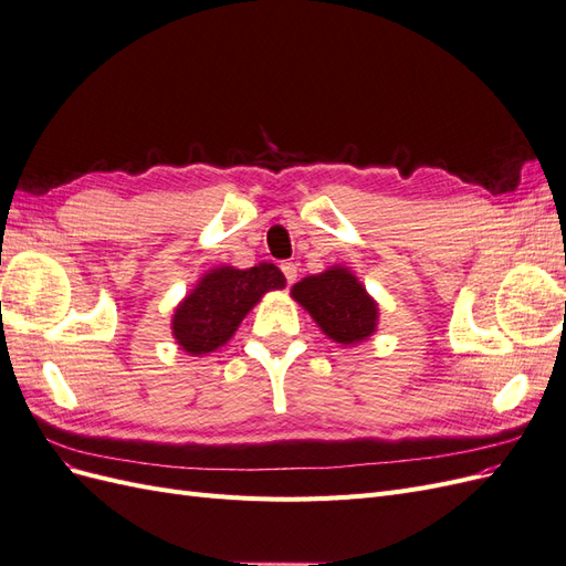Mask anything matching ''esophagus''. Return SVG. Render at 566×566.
Segmentation results:
<instances>
[{"label":"esophagus","mask_w":566,"mask_h":566,"mask_svg":"<svg viewBox=\"0 0 566 566\" xmlns=\"http://www.w3.org/2000/svg\"><path fill=\"white\" fill-rule=\"evenodd\" d=\"M281 271H283V276H285L287 283H295V279H297V264L295 262H283Z\"/></svg>","instance_id":"34e87169"}]
</instances>
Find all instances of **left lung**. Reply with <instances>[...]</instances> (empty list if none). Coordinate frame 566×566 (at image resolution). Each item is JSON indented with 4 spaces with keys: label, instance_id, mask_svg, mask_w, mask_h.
Wrapping results in <instances>:
<instances>
[{
    "label": "left lung",
    "instance_id": "8db88e82",
    "mask_svg": "<svg viewBox=\"0 0 566 566\" xmlns=\"http://www.w3.org/2000/svg\"><path fill=\"white\" fill-rule=\"evenodd\" d=\"M293 297L314 316L325 335L342 345L361 342L375 331L378 306L347 269H331L300 281Z\"/></svg>",
    "mask_w": 566,
    "mask_h": 566
}]
</instances>
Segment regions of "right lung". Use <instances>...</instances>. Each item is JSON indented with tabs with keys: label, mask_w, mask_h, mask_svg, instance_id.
<instances>
[{
	"label": "right lung",
	"mask_w": 566,
	"mask_h": 566,
	"mask_svg": "<svg viewBox=\"0 0 566 566\" xmlns=\"http://www.w3.org/2000/svg\"><path fill=\"white\" fill-rule=\"evenodd\" d=\"M283 285V273L273 264L210 271L175 312L172 328L181 349L208 354L221 347L266 290Z\"/></svg>",
	"instance_id": "obj_1"
}]
</instances>
